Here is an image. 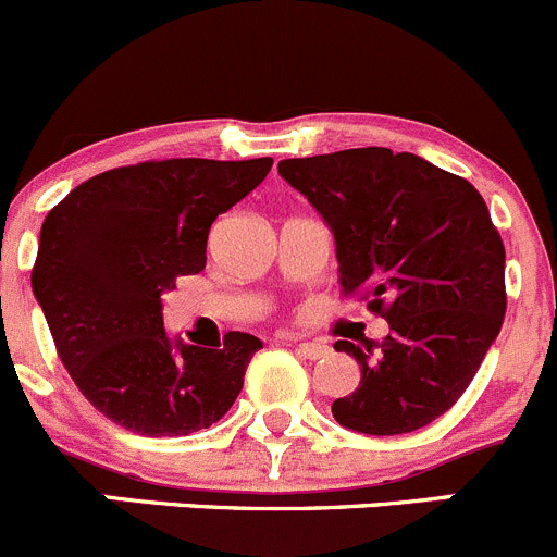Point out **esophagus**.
Segmentation results:
<instances>
[{
    "mask_svg": "<svg viewBox=\"0 0 557 557\" xmlns=\"http://www.w3.org/2000/svg\"><path fill=\"white\" fill-rule=\"evenodd\" d=\"M295 349L297 355H302L306 360H319V357L330 355V346L324 344V341H295Z\"/></svg>",
    "mask_w": 557,
    "mask_h": 557,
    "instance_id": "1",
    "label": "esophagus"
}]
</instances>
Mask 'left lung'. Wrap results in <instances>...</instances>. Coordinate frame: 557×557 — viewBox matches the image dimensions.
<instances>
[{"label":"left lung","mask_w":557,"mask_h":557,"mask_svg":"<svg viewBox=\"0 0 557 557\" xmlns=\"http://www.w3.org/2000/svg\"><path fill=\"white\" fill-rule=\"evenodd\" d=\"M278 173L333 230L341 289L389 322L376 351L335 341L362 379L333 417L368 436L431 425L504 324L506 251L482 195L417 153L379 146L281 159Z\"/></svg>","instance_id":"left-lung-1"}]
</instances>
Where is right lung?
I'll use <instances>...</instances> for the list:
<instances>
[{
    "mask_svg": "<svg viewBox=\"0 0 557 557\" xmlns=\"http://www.w3.org/2000/svg\"><path fill=\"white\" fill-rule=\"evenodd\" d=\"M244 162L162 159L75 186L46 216L32 292L59 360L99 414L140 436H189L222 420L262 341L219 349L170 341L162 295L206 268L211 224L271 173Z\"/></svg>",
    "mask_w": 557,
    "mask_h": 557,
    "instance_id": "1",
    "label": "right lung"
}]
</instances>
